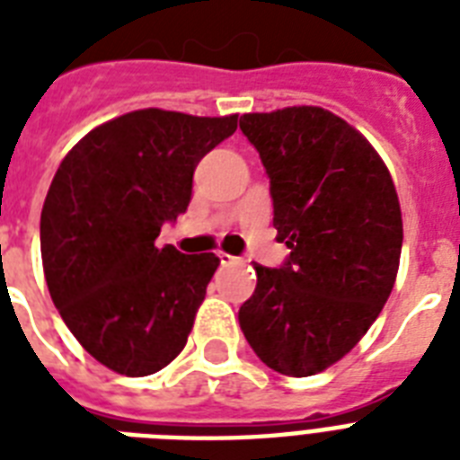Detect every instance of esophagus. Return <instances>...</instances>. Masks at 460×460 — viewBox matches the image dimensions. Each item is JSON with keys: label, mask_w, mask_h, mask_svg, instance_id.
Here are the masks:
<instances>
[{"label": "esophagus", "mask_w": 460, "mask_h": 460, "mask_svg": "<svg viewBox=\"0 0 460 460\" xmlns=\"http://www.w3.org/2000/svg\"><path fill=\"white\" fill-rule=\"evenodd\" d=\"M217 258H219V262H222V265H234V262L238 260V258H234V255H229V252H224V251L217 252Z\"/></svg>", "instance_id": "34e87169"}]
</instances>
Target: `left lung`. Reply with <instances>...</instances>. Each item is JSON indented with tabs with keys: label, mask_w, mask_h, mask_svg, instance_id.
<instances>
[{
	"label": "left lung",
	"mask_w": 460,
	"mask_h": 460,
	"mask_svg": "<svg viewBox=\"0 0 460 460\" xmlns=\"http://www.w3.org/2000/svg\"><path fill=\"white\" fill-rule=\"evenodd\" d=\"M274 208L281 267H255L241 332L274 372L307 377L341 360L382 313L399 272V195L375 147L332 111L243 114Z\"/></svg>",
	"instance_id": "left-lung-1"
}]
</instances>
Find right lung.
<instances>
[{
    "label": "right lung",
    "mask_w": 460,
    "mask_h": 460,
    "mask_svg": "<svg viewBox=\"0 0 460 460\" xmlns=\"http://www.w3.org/2000/svg\"><path fill=\"white\" fill-rule=\"evenodd\" d=\"M236 121L131 111L90 131L54 173L40 217L49 296L83 349L119 375H153L186 346L219 260L155 241Z\"/></svg>",
    "instance_id": "add662e5"
}]
</instances>
